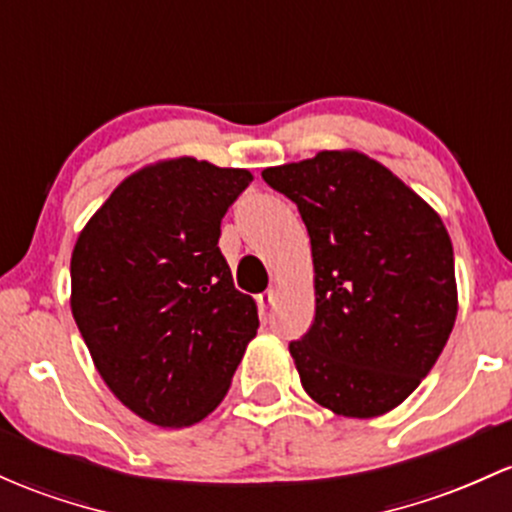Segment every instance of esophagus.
Returning a JSON list of instances; mask_svg holds the SVG:
<instances>
[{
  "instance_id": "1",
  "label": "esophagus",
  "mask_w": 512,
  "mask_h": 512,
  "mask_svg": "<svg viewBox=\"0 0 512 512\" xmlns=\"http://www.w3.org/2000/svg\"><path fill=\"white\" fill-rule=\"evenodd\" d=\"M274 299H277V294H274V291L269 289V291H265V294L257 296V303H260L262 308H269V306H274Z\"/></svg>"
}]
</instances>
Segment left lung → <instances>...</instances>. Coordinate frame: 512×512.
I'll return each mask as SVG.
<instances>
[{
    "instance_id": "obj_1",
    "label": "left lung",
    "mask_w": 512,
    "mask_h": 512,
    "mask_svg": "<svg viewBox=\"0 0 512 512\" xmlns=\"http://www.w3.org/2000/svg\"><path fill=\"white\" fill-rule=\"evenodd\" d=\"M306 223L316 318L289 345L301 386L345 418H376L428 376L457 318L452 240L432 206L357 150L267 167Z\"/></svg>"
}]
</instances>
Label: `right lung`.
<instances>
[{"label":"right lung","mask_w":512,"mask_h":512,"mask_svg":"<svg viewBox=\"0 0 512 512\" xmlns=\"http://www.w3.org/2000/svg\"><path fill=\"white\" fill-rule=\"evenodd\" d=\"M250 182L194 157L155 162L123 179L72 250L70 306L94 367L160 428L204 420L260 328L218 250L221 218Z\"/></svg>","instance_id":"obj_1"}]
</instances>
